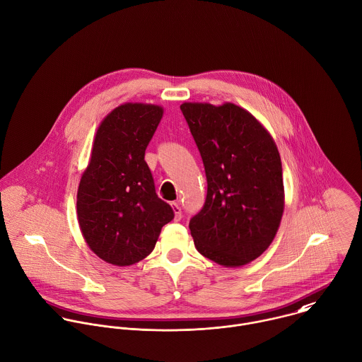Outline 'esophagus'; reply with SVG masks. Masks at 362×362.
<instances>
[{
  "label": "esophagus",
  "instance_id": "34e87169",
  "mask_svg": "<svg viewBox=\"0 0 362 362\" xmlns=\"http://www.w3.org/2000/svg\"><path fill=\"white\" fill-rule=\"evenodd\" d=\"M171 206H173V211L175 214V221H180L182 218V209L180 206V202H173Z\"/></svg>",
  "mask_w": 362,
  "mask_h": 362
}]
</instances>
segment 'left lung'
<instances>
[{
	"instance_id": "1",
	"label": "left lung",
	"mask_w": 362,
	"mask_h": 362,
	"mask_svg": "<svg viewBox=\"0 0 362 362\" xmlns=\"http://www.w3.org/2000/svg\"><path fill=\"white\" fill-rule=\"evenodd\" d=\"M199 150L206 198L189 221L197 250L222 264L242 266L272 243L283 215L284 191L277 147L246 110L182 103Z\"/></svg>"
}]
</instances>
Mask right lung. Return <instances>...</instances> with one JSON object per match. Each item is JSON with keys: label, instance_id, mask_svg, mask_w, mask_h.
Masks as SVG:
<instances>
[{"label": "right lung", "instance_id": "add662e5", "mask_svg": "<svg viewBox=\"0 0 362 362\" xmlns=\"http://www.w3.org/2000/svg\"><path fill=\"white\" fill-rule=\"evenodd\" d=\"M161 117L160 106L126 103L98 129L76 205L86 243L107 263L129 266L143 260L161 228L174 219L144 160Z\"/></svg>", "mask_w": 362, "mask_h": 362}]
</instances>
